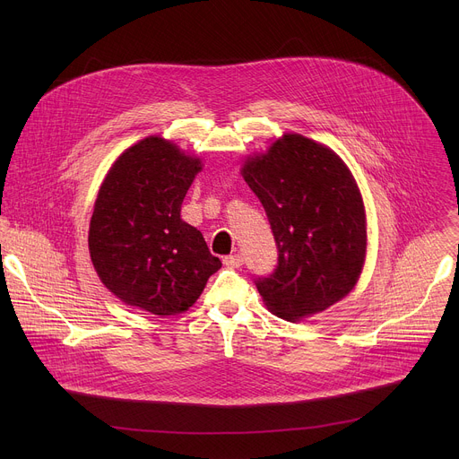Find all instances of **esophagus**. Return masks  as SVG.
<instances>
[{
    "instance_id": "esophagus-1",
    "label": "esophagus",
    "mask_w": 459,
    "mask_h": 459,
    "mask_svg": "<svg viewBox=\"0 0 459 459\" xmlns=\"http://www.w3.org/2000/svg\"><path fill=\"white\" fill-rule=\"evenodd\" d=\"M223 265L227 269H239L243 265V257L239 254H232V255H225L223 257Z\"/></svg>"
}]
</instances>
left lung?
I'll return each mask as SVG.
<instances>
[{
  "mask_svg": "<svg viewBox=\"0 0 459 459\" xmlns=\"http://www.w3.org/2000/svg\"><path fill=\"white\" fill-rule=\"evenodd\" d=\"M241 176L280 252L276 273L255 283L267 308L296 323L349 296L365 267L367 212L347 163L331 147L285 133L247 156Z\"/></svg>",
  "mask_w": 459,
  "mask_h": 459,
  "instance_id": "left-lung-1",
  "label": "left lung"
}]
</instances>
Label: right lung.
I'll return each instance as SVG.
<instances>
[{"label": "right lung", "mask_w": 459, "mask_h": 459, "mask_svg": "<svg viewBox=\"0 0 459 459\" xmlns=\"http://www.w3.org/2000/svg\"><path fill=\"white\" fill-rule=\"evenodd\" d=\"M202 158L147 136L125 149L105 174L89 227V252L101 283L125 305L176 316L202 296L221 261L204 234L181 220V204Z\"/></svg>", "instance_id": "1"}]
</instances>
